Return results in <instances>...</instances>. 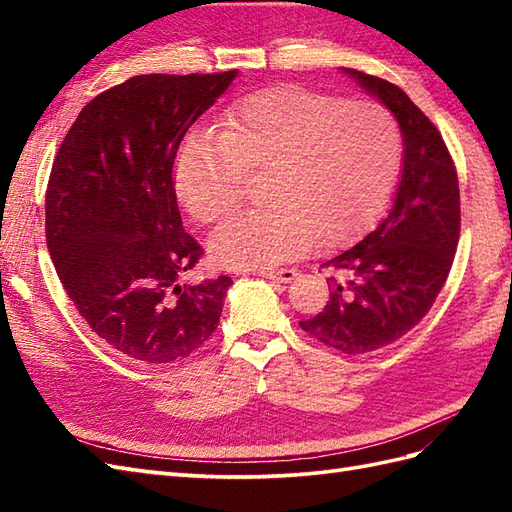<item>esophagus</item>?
<instances>
[{"instance_id": "obj_1", "label": "esophagus", "mask_w": 512, "mask_h": 512, "mask_svg": "<svg viewBox=\"0 0 512 512\" xmlns=\"http://www.w3.org/2000/svg\"><path fill=\"white\" fill-rule=\"evenodd\" d=\"M259 277H266V279H275V281H281V284H288V281L295 279L299 273L295 268H264V270H257Z\"/></svg>"}]
</instances>
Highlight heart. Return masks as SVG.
I'll use <instances>...</instances> for the list:
<instances>
[{
	"instance_id": "1",
	"label": "heart",
	"mask_w": 512,
	"mask_h": 512,
	"mask_svg": "<svg viewBox=\"0 0 512 512\" xmlns=\"http://www.w3.org/2000/svg\"><path fill=\"white\" fill-rule=\"evenodd\" d=\"M400 160V127L383 105L281 85L237 101L222 132L184 138L173 189L211 222L242 198L248 169H268L270 202L228 215L209 239L217 264L268 268L361 233L389 202Z\"/></svg>"
}]
</instances>
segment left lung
I'll use <instances>...</instances> for the list:
<instances>
[{"label": "left lung", "instance_id": "left-lung-1", "mask_svg": "<svg viewBox=\"0 0 512 512\" xmlns=\"http://www.w3.org/2000/svg\"><path fill=\"white\" fill-rule=\"evenodd\" d=\"M345 72L396 116L402 173L383 222L323 264L330 301L299 325L334 350L367 354L398 341L431 310L458 248L460 187L449 149L420 107L394 83Z\"/></svg>", "mask_w": 512, "mask_h": 512}]
</instances>
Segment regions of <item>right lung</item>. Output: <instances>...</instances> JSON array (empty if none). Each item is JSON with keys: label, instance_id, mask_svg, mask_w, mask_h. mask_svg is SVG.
Listing matches in <instances>:
<instances>
[{"label": "right lung", "instance_id": "obj_1", "mask_svg": "<svg viewBox=\"0 0 512 512\" xmlns=\"http://www.w3.org/2000/svg\"><path fill=\"white\" fill-rule=\"evenodd\" d=\"M235 76H132L83 107L52 162V264L90 328L140 363H176L202 347L233 284L224 275L180 284L202 246L182 228L173 165Z\"/></svg>", "mask_w": 512, "mask_h": 512}]
</instances>
